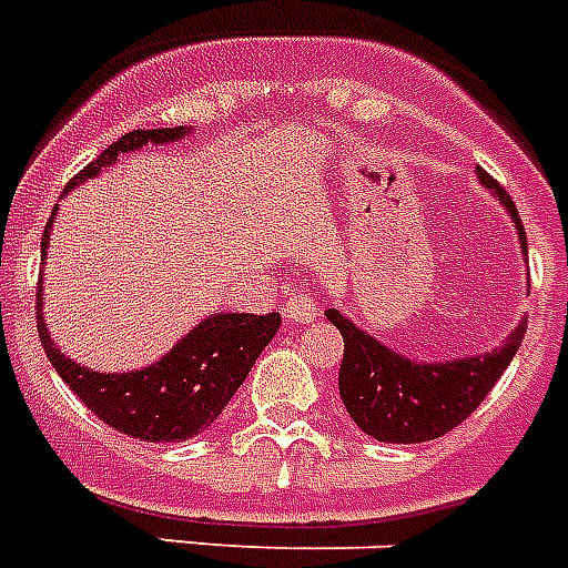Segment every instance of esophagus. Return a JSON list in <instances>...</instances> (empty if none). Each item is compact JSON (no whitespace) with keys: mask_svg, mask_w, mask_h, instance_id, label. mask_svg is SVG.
Returning a JSON list of instances; mask_svg holds the SVG:
<instances>
[{"mask_svg":"<svg viewBox=\"0 0 568 568\" xmlns=\"http://www.w3.org/2000/svg\"><path fill=\"white\" fill-rule=\"evenodd\" d=\"M283 312H285V321L294 323V326H308V323L317 321L321 306H317L314 297H308V294H294V297H288Z\"/></svg>","mask_w":568,"mask_h":568,"instance_id":"1","label":"esophagus"}]
</instances>
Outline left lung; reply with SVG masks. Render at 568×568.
Returning <instances> with one entry per match:
<instances>
[{
    "label": "left lung",
    "instance_id": "8db88e82",
    "mask_svg": "<svg viewBox=\"0 0 568 568\" xmlns=\"http://www.w3.org/2000/svg\"><path fill=\"white\" fill-rule=\"evenodd\" d=\"M476 181L503 204L517 231L519 254L528 256L526 231L508 193L483 166H476ZM326 317L343 335V361L337 375L343 407L366 436L387 445H418L454 430L503 378L526 335L523 314L508 337L494 349L450 361H418L389 349L387 343L357 326L341 308H326Z\"/></svg>",
    "mask_w": 568,
    "mask_h": 568
}]
</instances>
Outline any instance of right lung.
<instances>
[{
    "label": "right lung",
    "instance_id": "add662e5",
    "mask_svg": "<svg viewBox=\"0 0 568 568\" xmlns=\"http://www.w3.org/2000/svg\"><path fill=\"white\" fill-rule=\"evenodd\" d=\"M193 135V126H173V130H135L126 132L112 146L100 152L92 164L80 170L65 184L63 193L78 190L89 179H98L103 170L114 166L121 155L144 150V146H164ZM57 211L51 213L45 233H42V260H49L51 225ZM45 288H37V332L42 349L49 355L57 375L65 387L78 395L94 416L114 430L126 433L141 442H187L199 436L222 416L242 381L247 378L256 357L268 346L280 328V314H236L216 312L195 323L187 335L173 343L159 361L138 366L130 373H98L78 364L51 341L45 312H42Z\"/></svg>",
    "mask_w": 568,
    "mask_h": 568
}]
</instances>
